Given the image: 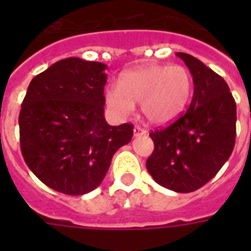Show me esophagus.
I'll list each match as a JSON object with an SVG mask.
<instances>
[{
	"label": "esophagus",
	"instance_id": "esophagus-1",
	"mask_svg": "<svg viewBox=\"0 0 251 251\" xmlns=\"http://www.w3.org/2000/svg\"><path fill=\"white\" fill-rule=\"evenodd\" d=\"M146 134H147V131L143 127H141V126H135L134 127V137H141V135H146Z\"/></svg>",
	"mask_w": 251,
	"mask_h": 251
}]
</instances>
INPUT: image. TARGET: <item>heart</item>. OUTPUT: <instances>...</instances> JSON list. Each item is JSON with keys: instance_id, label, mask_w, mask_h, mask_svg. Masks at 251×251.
<instances>
[{"instance_id": "obj_1", "label": "heart", "mask_w": 251, "mask_h": 251, "mask_svg": "<svg viewBox=\"0 0 251 251\" xmlns=\"http://www.w3.org/2000/svg\"><path fill=\"white\" fill-rule=\"evenodd\" d=\"M193 90L190 73L182 66H143L126 72L120 87L106 88V104L114 113L126 117L141 104L150 124L164 125L175 120L186 106Z\"/></svg>"}]
</instances>
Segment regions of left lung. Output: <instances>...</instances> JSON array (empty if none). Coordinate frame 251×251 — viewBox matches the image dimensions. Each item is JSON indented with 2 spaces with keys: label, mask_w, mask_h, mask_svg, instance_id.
I'll return each mask as SVG.
<instances>
[{
  "label": "left lung",
  "mask_w": 251,
  "mask_h": 251,
  "mask_svg": "<svg viewBox=\"0 0 251 251\" xmlns=\"http://www.w3.org/2000/svg\"><path fill=\"white\" fill-rule=\"evenodd\" d=\"M194 82L189 109L167 127L150 133L155 149L146 167L159 185L191 193L216 176L233 151L236 101L222 76L202 61L177 53Z\"/></svg>",
  "instance_id": "obj_1"
}]
</instances>
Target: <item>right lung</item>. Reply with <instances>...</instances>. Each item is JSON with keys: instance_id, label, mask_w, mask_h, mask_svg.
I'll return each mask as SVG.
<instances>
[{"instance_id": "obj_1", "label": "right lung", "mask_w": 251, "mask_h": 251, "mask_svg": "<svg viewBox=\"0 0 251 251\" xmlns=\"http://www.w3.org/2000/svg\"><path fill=\"white\" fill-rule=\"evenodd\" d=\"M106 65L76 57L61 60L31 80L19 113L25 164L47 186L83 195L101 183L114 152L134 126L104 117Z\"/></svg>"}]
</instances>
